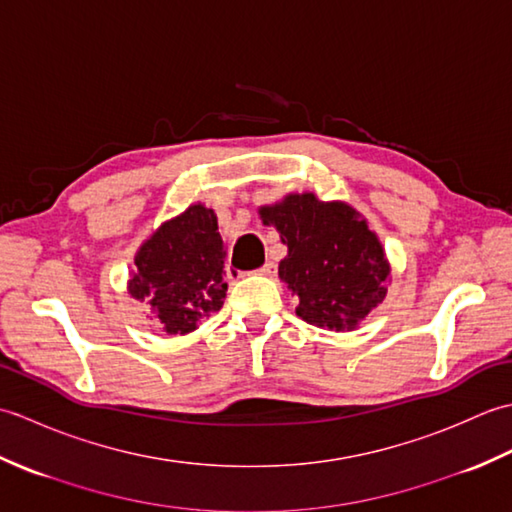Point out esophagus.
Returning a JSON list of instances; mask_svg holds the SVG:
<instances>
[{
  "label": "esophagus",
  "mask_w": 512,
  "mask_h": 512,
  "mask_svg": "<svg viewBox=\"0 0 512 512\" xmlns=\"http://www.w3.org/2000/svg\"><path fill=\"white\" fill-rule=\"evenodd\" d=\"M275 270H277V266L273 264V262H266L262 268L257 270L259 275H266V277H270V275H275Z\"/></svg>",
  "instance_id": "esophagus-1"
}]
</instances>
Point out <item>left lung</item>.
Here are the masks:
<instances>
[{"label":"left lung","mask_w":512,"mask_h":512,"mask_svg":"<svg viewBox=\"0 0 512 512\" xmlns=\"http://www.w3.org/2000/svg\"><path fill=\"white\" fill-rule=\"evenodd\" d=\"M288 255L279 279L299 299L297 314L332 332H352L387 295L391 266L380 237L352 204L317 193H288L259 206Z\"/></svg>","instance_id":"left-lung-1"}]
</instances>
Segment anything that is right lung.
I'll use <instances>...</instances> for the list:
<instances>
[{
  "label": "right lung",
  "instance_id": "add662e5",
  "mask_svg": "<svg viewBox=\"0 0 512 512\" xmlns=\"http://www.w3.org/2000/svg\"><path fill=\"white\" fill-rule=\"evenodd\" d=\"M224 262L226 244L217 233L215 211L193 202L140 244L127 292L147 303L162 332L191 334L222 308Z\"/></svg>",
  "mask_w": 512,
  "mask_h": 512
}]
</instances>
